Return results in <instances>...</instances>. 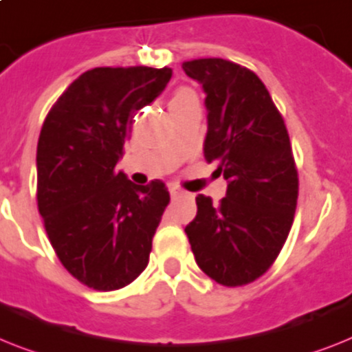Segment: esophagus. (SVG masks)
<instances>
[{"mask_svg":"<svg viewBox=\"0 0 352 352\" xmlns=\"http://www.w3.org/2000/svg\"><path fill=\"white\" fill-rule=\"evenodd\" d=\"M182 193H184V191L179 190V188H170V195H171V199H175V197H181Z\"/></svg>","mask_w":352,"mask_h":352,"instance_id":"1","label":"esophagus"}]
</instances>
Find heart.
Returning <instances> with one entry per match:
<instances>
[{"label":"heart","mask_w":352,"mask_h":352,"mask_svg":"<svg viewBox=\"0 0 352 352\" xmlns=\"http://www.w3.org/2000/svg\"><path fill=\"white\" fill-rule=\"evenodd\" d=\"M195 99H197L195 94L191 92L190 88H179V90L173 94V97H171L170 108L179 107V104H184V102H188V101H195Z\"/></svg>","instance_id":"1"}]
</instances>
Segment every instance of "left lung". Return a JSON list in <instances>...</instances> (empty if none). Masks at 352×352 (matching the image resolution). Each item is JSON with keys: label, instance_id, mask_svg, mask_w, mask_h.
<instances>
[{"label": "left lung", "instance_id": "left-lung-1", "mask_svg": "<svg viewBox=\"0 0 352 352\" xmlns=\"http://www.w3.org/2000/svg\"><path fill=\"white\" fill-rule=\"evenodd\" d=\"M206 94L204 157L219 162L228 191L219 206L199 195L186 226L197 264L228 287L262 276L295 219L298 173L284 119L258 76L221 57L182 63Z\"/></svg>", "mask_w": 352, "mask_h": 352}]
</instances>
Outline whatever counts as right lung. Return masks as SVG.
<instances>
[{"label": "right lung", "mask_w": 352, "mask_h": 352, "mask_svg": "<svg viewBox=\"0 0 352 352\" xmlns=\"http://www.w3.org/2000/svg\"><path fill=\"white\" fill-rule=\"evenodd\" d=\"M171 68H92L63 92L37 141V208L57 258L81 284L116 291L148 265L170 202L164 182L137 186L116 166L135 111Z\"/></svg>", "instance_id": "right-lung-1"}]
</instances>
